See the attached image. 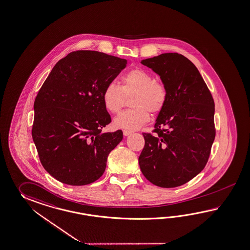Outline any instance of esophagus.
<instances>
[{
    "label": "esophagus",
    "mask_w": 250,
    "mask_h": 250,
    "mask_svg": "<svg viewBox=\"0 0 250 250\" xmlns=\"http://www.w3.org/2000/svg\"><path fill=\"white\" fill-rule=\"evenodd\" d=\"M132 133H133L132 131H128V130H124V131H123V134H124L125 136H127V135L132 134Z\"/></svg>",
    "instance_id": "obj_1"
}]
</instances>
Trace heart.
Returning a JSON list of instances; mask_svg holds the SVG:
<instances>
[{
    "mask_svg": "<svg viewBox=\"0 0 250 250\" xmlns=\"http://www.w3.org/2000/svg\"><path fill=\"white\" fill-rule=\"evenodd\" d=\"M131 98L132 109L121 112L114 119L115 127L125 130H136L146 125L150 119L149 111L158 114L165 107L168 98L166 85L154 80L152 74L141 67H134L124 74L121 84L110 82L102 92L104 108L110 113H117L122 106L124 96L133 94Z\"/></svg>",
    "mask_w": 250,
    "mask_h": 250,
    "instance_id": "b5f03b06",
    "label": "heart"
}]
</instances>
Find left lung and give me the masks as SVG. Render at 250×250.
I'll use <instances>...</instances> for the list:
<instances>
[{"instance_id": "8db88e82", "label": "left lung", "mask_w": 250, "mask_h": 250, "mask_svg": "<svg viewBox=\"0 0 250 250\" xmlns=\"http://www.w3.org/2000/svg\"><path fill=\"white\" fill-rule=\"evenodd\" d=\"M141 63L160 76L168 98L155 120V134H143L140 169L152 184L174 188L207 164L216 134L213 98L198 68L183 55L164 53Z\"/></svg>"}]
</instances>
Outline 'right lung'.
<instances>
[{"label": "right lung", "mask_w": 250, "mask_h": 250, "mask_svg": "<svg viewBox=\"0 0 250 250\" xmlns=\"http://www.w3.org/2000/svg\"><path fill=\"white\" fill-rule=\"evenodd\" d=\"M127 61L78 50L58 61L34 101L32 139L44 169L61 183L81 186L103 175L123 132L101 133L111 122L102 92Z\"/></svg>", "instance_id": "1"}]
</instances>
